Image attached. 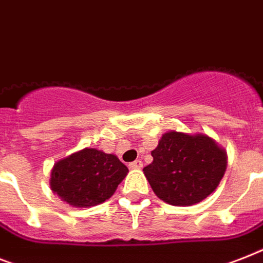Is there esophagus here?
<instances>
[{"label": "esophagus", "instance_id": "esophagus-1", "mask_svg": "<svg viewBox=\"0 0 263 263\" xmlns=\"http://www.w3.org/2000/svg\"><path fill=\"white\" fill-rule=\"evenodd\" d=\"M129 167H131V168H142L143 167V162L139 161V159H138V161L129 163Z\"/></svg>", "mask_w": 263, "mask_h": 263}]
</instances>
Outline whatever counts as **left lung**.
<instances>
[{
    "label": "left lung",
    "mask_w": 263,
    "mask_h": 263,
    "mask_svg": "<svg viewBox=\"0 0 263 263\" xmlns=\"http://www.w3.org/2000/svg\"><path fill=\"white\" fill-rule=\"evenodd\" d=\"M151 155L144 176L158 197L176 206L201 202L219 186L227 168V151L201 132L167 131Z\"/></svg>",
    "instance_id": "1"
}]
</instances>
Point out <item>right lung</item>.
Wrapping results in <instances>:
<instances>
[{
    "mask_svg": "<svg viewBox=\"0 0 263 263\" xmlns=\"http://www.w3.org/2000/svg\"><path fill=\"white\" fill-rule=\"evenodd\" d=\"M127 173L115 154L86 147L55 163L50 186L69 205L90 208L112 197Z\"/></svg>",
    "mask_w": 263,
    "mask_h": 263,
    "instance_id": "add662e5",
    "label": "right lung"
}]
</instances>
